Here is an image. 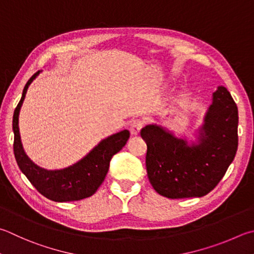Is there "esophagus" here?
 <instances>
[{
  "label": "esophagus",
  "mask_w": 254,
  "mask_h": 254,
  "mask_svg": "<svg viewBox=\"0 0 254 254\" xmlns=\"http://www.w3.org/2000/svg\"><path fill=\"white\" fill-rule=\"evenodd\" d=\"M143 127V123L142 121H140V120H135V121H133L131 124H130V132H131V135L135 136L140 133L141 128Z\"/></svg>",
  "instance_id": "34e87169"
}]
</instances>
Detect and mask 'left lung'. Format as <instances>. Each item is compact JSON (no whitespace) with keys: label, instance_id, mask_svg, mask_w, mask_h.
Wrapping results in <instances>:
<instances>
[{"label":"left lung","instance_id":"1","mask_svg":"<svg viewBox=\"0 0 254 254\" xmlns=\"http://www.w3.org/2000/svg\"><path fill=\"white\" fill-rule=\"evenodd\" d=\"M238 123L237 104L219 86L191 144L158 124L143 127L147 178L154 190L169 199L201 197L213 190L236 156Z\"/></svg>","mask_w":254,"mask_h":254}]
</instances>
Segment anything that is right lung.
<instances>
[{
	"mask_svg": "<svg viewBox=\"0 0 254 254\" xmlns=\"http://www.w3.org/2000/svg\"><path fill=\"white\" fill-rule=\"evenodd\" d=\"M42 71H38L23 89L22 98L13 114V132H14V155L18 168L27 180L41 194L55 202H67L85 199L93 195L104 181L112 156L127 144L130 132L123 130L108 136L95 145L84 158L70 167L60 170H47L35 164L23 149L18 115H20L26 91L33 80Z\"/></svg>",
	"mask_w": 254,
	"mask_h": 254,
	"instance_id": "right-lung-1",
	"label": "right lung"
}]
</instances>
